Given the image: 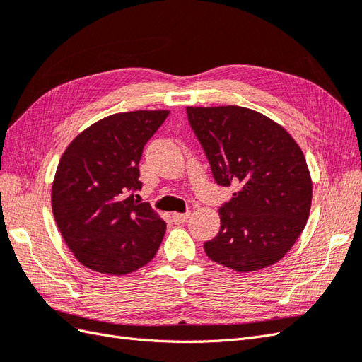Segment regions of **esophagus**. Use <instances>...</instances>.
I'll return each mask as SVG.
<instances>
[{"label":"esophagus","mask_w":362,"mask_h":362,"mask_svg":"<svg viewBox=\"0 0 362 362\" xmlns=\"http://www.w3.org/2000/svg\"><path fill=\"white\" fill-rule=\"evenodd\" d=\"M189 216H190L189 213H173V214H172V221H173V223L182 225V223L187 222Z\"/></svg>","instance_id":"obj_1"}]
</instances>
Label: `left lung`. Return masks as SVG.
Here are the masks:
<instances>
[{
	"label": "left lung",
	"mask_w": 362,
	"mask_h": 362,
	"mask_svg": "<svg viewBox=\"0 0 362 362\" xmlns=\"http://www.w3.org/2000/svg\"><path fill=\"white\" fill-rule=\"evenodd\" d=\"M218 185H234L218 208L221 231L204 243L208 258L237 272L278 262L310 216L313 182L302 149L279 124L238 105L187 107Z\"/></svg>",
	"instance_id": "1"
}]
</instances>
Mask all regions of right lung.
<instances>
[{
    "instance_id": "right-lung-1",
    "label": "right lung",
    "mask_w": 362,
    "mask_h": 362,
    "mask_svg": "<svg viewBox=\"0 0 362 362\" xmlns=\"http://www.w3.org/2000/svg\"><path fill=\"white\" fill-rule=\"evenodd\" d=\"M168 110L116 113L76 136L59 161L52 182V214L83 266L127 275L156 257L166 222L137 201L139 161Z\"/></svg>"
}]
</instances>
